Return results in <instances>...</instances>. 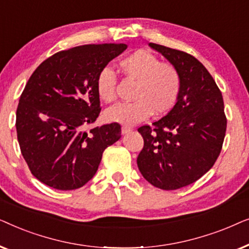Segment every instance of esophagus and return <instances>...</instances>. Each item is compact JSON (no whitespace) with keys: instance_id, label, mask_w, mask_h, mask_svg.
I'll return each instance as SVG.
<instances>
[{"instance_id":"34e87169","label":"esophagus","mask_w":249,"mask_h":249,"mask_svg":"<svg viewBox=\"0 0 249 249\" xmlns=\"http://www.w3.org/2000/svg\"><path fill=\"white\" fill-rule=\"evenodd\" d=\"M131 131V128H129V127H122L121 128V134L122 135H127L128 132H130Z\"/></svg>"}]
</instances>
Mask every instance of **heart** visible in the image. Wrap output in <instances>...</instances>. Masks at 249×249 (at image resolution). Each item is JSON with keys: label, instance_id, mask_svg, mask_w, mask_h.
Wrapping results in <instances>:
<instances>
[{"label": "heart", "instance_id": "b5f03b06", "mask_svg": "<svg viewBox=\"0 0 249 249\" xmlns=\"http://www.w3.org/2000/svg\"><path fill=\"white\" fill-rule=\"evenodd\" d=\"M124 77L135 80L132 102L118 103L104 112L105 120L113 124L134 125L156 115L169 112L178 100L181 78L172 64L162 63L146 51H137L118 63ZM96 93L101 101L110 103L117 97V76L104 68L96 78Z\"/></svg>", "mask_w": 249, "mask_h": 249}]
</instances>
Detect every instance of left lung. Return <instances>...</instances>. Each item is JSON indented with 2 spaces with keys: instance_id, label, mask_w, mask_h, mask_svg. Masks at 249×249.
Returning a JSON list of instances; mask_svg holds the SVG:
<instances>
[{
  "instance_id": "obj_1",
  "label": "left lung",
  "mask_w": 249,
  "mask_h": 249,
  "mask_svg": "<svg viewBox=\"0 0 249 249\" xmlns=\"http://www.w3.org/2000/svg\"><path fill=\"white\" fill-rule=\"evenodd\" d=\"M148 45L178 70L181 88L165 117L138 129L144 147L137 165L154 187L175 190L195 182L215 163L227 129L223 98L196 57L159 44Z\"/></svg>"
}]
</instances>
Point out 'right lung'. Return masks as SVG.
<instances>
[{
  "label": "right lung",
  "mask_w": 249,
  "mask_h": 249,
  "mask_svg": "<svg viewBox=\"0 0 249 249\" xmlns=\"http://www.w3.org/2000/svg\"><path fill=\"white\" fill-rule=\"evenodd\" d=\"M125 44H90L61 51L38 66L17 108V136L33 176L59 190L83 187L104 149L121 137L119 124L85 130L101 112L96 78Z\"/></svg>",
  "instance_id": "add662e5"
}]
</instances>
